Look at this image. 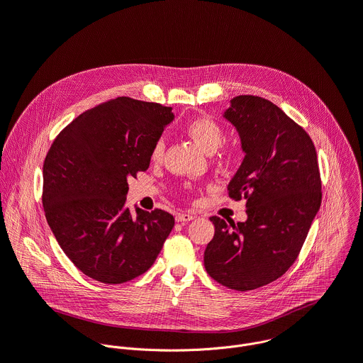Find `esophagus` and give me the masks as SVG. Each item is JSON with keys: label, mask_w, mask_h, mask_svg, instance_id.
Wrapping results in <instances>:
<instances>
[{"label": "esophagus", "mask_w": 363, "mask_h": 363, "mask_svg": "<svg viewBox=\"0 0 363 363\" xmlns=\"http://www.w3.org/2000/svg\"><path fill=\"white\" fill-rule=\"evenodd\" d=\"M195 217L192 216V214H188V213H179V214H177L175 216V220L178 221V223H188V221H191V220H194Z\"/></svg>", "instance_id": "34e87169"}]
</instances>
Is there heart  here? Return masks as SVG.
I'll return each mask as SVG.
<instances>
[{
	"label": "heart",
	"mask_w": 363,
	"mask_h": 363,
	"mask_svg": "<svg viewBox=\"0 0 363 363\" xmlns=\"http://www.w3.org/2000/svg\"><path fill=\"white\" fill-rule=\"evenodd\" d=\"M186 133L192 138V140L206 153H214L224 140L223 128L211 118H195L185 125ZM164 152V140L158 139L153 143L150 150L152 161H158Z\"/></svg>",
	"instance_id": "b5f03b06"
}]
</instances>
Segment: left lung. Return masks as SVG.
<instances>
[{"mask_svg":"<svg viewBox=\"0 0 363 363\" xmlns=\"http://www.w3.org/2000/svg\"><path fill=\"white\" fill-rule=\"evenodd\" d=\"M224 118L237 129L245 153L228 195L247 199V221L211 217L214 238L203 266L220 284L247 291L281 277L303 247L322 202L315 145L267 99H231Z\"/></svg>","mask_w":363,"mask_h":363,"instance_id":"1","label":"left lung"}]
</instances>
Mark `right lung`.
<instances>
[{"label":"right lung","mask_w":363,"mask_h":363,"mask_svg":"<svg viewBox=\"0 0 363 363\" xmlns=\"http://www.w3.org/2000/svg\"><path fill=\"white\" fill-rule=\"evenodd\" d=\"M174 121L160 103L116 97L69 123L43 165V208L59 245L86 276L121 284L157 260L174 228L164 210L126 208L128 178L146 171L150 150Z\"/></svg>","instance_id":"obj_1"}]
</instances>
